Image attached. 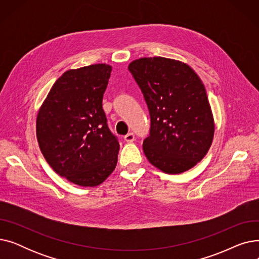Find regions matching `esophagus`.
Masks as SVG:
<instances>
[{"instance_id": "esophagus-1", "label": "esophagus", "mask_w": 259, "mask_h": 259, "mask_svg": "<svg viewBox=\"0 0 259 259\" xmlns=\"http://www.w3.org/2000/svg\"><path fill=\"white\" fill-rule=\"evenodd\" d=\"M124 140H125L127 143H132V142L135 140L134 134H133L132 132H130V133H128V134H126L125 137H124Z\"/></svg>"}]
</instances>
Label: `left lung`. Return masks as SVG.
Returning <instances> with one entry per match:
<instances>
[{"label":"left lung","mask_w":259,"mask_h":259,"mask_svg":"<svg viewBox=\"0 0 259 259\" xmlns=\"http://www.w3.org/2000/svg\"><path fill=\"white\" fill-rule=\"evenodd\" d=\"M128 69L150 113L146 157L168 174L193 168L209 151L215 128L201 79L189 65L162 57L134 60Z\"/></svg>","instance_id":"left-lung-1"}]
</instances>
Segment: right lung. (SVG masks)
<instances>
[{
	"instance_id": "obj_1",
	"label": "right lung",
	"mask_w": 259,
	"mask_h": 259,
	"mask_svg": "<svg viewBox=\"0 0 259 259\" xmlns=\"http://www.w3.org/2000/svg\"><path fill=\"white\" fill-rule=\"evenodd\" d=\"M112 67L94 64L64 72L36 117V138L49 166L81 187L101 185L116 167L119 144L109 130L103 97Z\"/></svg>"
}]
</instances>
